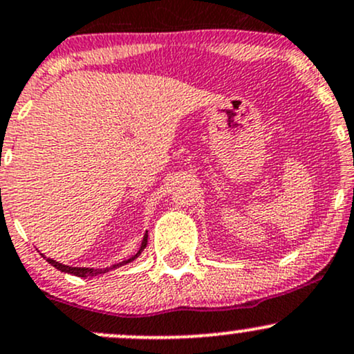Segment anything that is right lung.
<instances>
[{"label":"right lung","mask_w":354,"mask_h":354,"mask_svg":"<svg viewBox=\"0 0 354 354\" xmlns=\"http://www.w3.org/2000/svg\"><path fill=\"white\" fill-rule=\"evenodd\" d=\"M146 245H147V234L145 235V239H142L141 248H139V250H138V254L133 255V257H131V259L124 260V262L115 263V266L106 267V269H91V267H70V266H64V263H60V262H55V260H53V259H46L45 255H44V257L46 259V262L52 263V266L55 267V269L60 270V272H67V274H72V275H77V277H84V279H85V277H94V275H99V274H106V272H109L111 269H115V267L124 266V263L133 262L134 259H138L139 255H141V252L145 250Z\"/></svg>","instance_id":"1"}]
</instances>
